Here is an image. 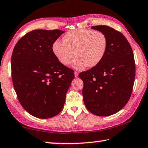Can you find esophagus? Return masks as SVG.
<instances>
[{
  "instance_id": "1",
  "label": "esophagus",
  "mask_w": 148,
  "mask_h": 148,
  "mask_svg": "<svg viewBox=\"0 0 148 148\" xmlns=\"http://www.w3.org/2000/svg\"><path fill=\"white\" fill-rule=\"evenodd\" d=\"M74 76H75V77H78V72H74Z\"/></svg>"
}]
</instances>
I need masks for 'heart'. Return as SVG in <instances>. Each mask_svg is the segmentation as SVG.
Instances as JSON below:
<instances>
[{
  "label": "heart",
  "mask_w": 148,
  "mask_h": 148,
  "mask_svg": "<svg viewBox=\"0 0 148 148\" xmlns=\"http://www.w3.org/2000/svg\"><path fill=\"white\" fill-rule=\"evenodd\" d=\"M63 42L57 40L51 49L57 59L68 66L75 57L72 67L83 70L87 66L93 68L104 59L108 49V39L99 31L78 29L69 31L62 38Z\"/></svg>",
  "instance_id": "1"
}]
</instances>
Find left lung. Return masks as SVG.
I'll use <instances>...</instances> for the list:
<instances>
[{"label": "left lung", "mask_w": 148, "mask_h": 148, "mask_svg": "<svg viewBox=\"0 0 148 148\" xmlns=\"http://www.w3.org/2000/svg\"><path fill=\"white\" fill-rule=\"evenodd\" d=\"M91 29L106 35L108 49L97 66L79 74L84 82V102L91 113L108 116L121 110L131 97L135 77L133 51L120 32L106 25Z\"/></svg>", "instance_id": "1"}]
</instances>
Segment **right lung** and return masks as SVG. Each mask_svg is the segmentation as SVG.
Wrapping results in <instances>:
<instances>
[{
  "label": "right lung",
  "mask_w": 148,
  "mask_h": 148,
  "mask_svg": "<svg viewBox=\"0 0 148 148\" xmlns=\"http://www.w3.org/2000/svg\"><path fill=\"white\" fill-rule=\"evenodd\" d=\"M61 30H34L19 40L11 59L12 77L23 108L40 119L51 118L63 108L74 71L55 57L51 46Z\"/></svg>",
  "instance_id": "add662e5"
}]
</instances>
